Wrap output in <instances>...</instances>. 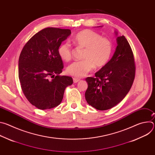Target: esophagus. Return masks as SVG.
<instances>
[{"instance_id":"obj_1","label":"esophagus","mask_w":155,"mask_h":155,"mask_svg":"<svg viewBox=\"0 0 155 155\" xmlns=\"http://www.w3.org/2000/svg\"><path fill=\"white\" fill-rule=\"evenodd\" d=\"M73 80H74V83H77V82H78L80 80V79H78V78H73Z\"/></svg>"}]
</instances>
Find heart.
Instances as JSON below:
<instances>
[{
  "label": "heart",
  "instance_id": "b5f03b06",
  "mask_svg": "<svg viewBox=\"0 0 155 155\" xmlns=\"http://www.w3.org/2000/svg\"><path fill=\"white\" fill-rule=\"evenodd\" d=\"M74 41L79 48H84L82 58L80 61L71 64L67 68L69 74L81 78L84 77L94 67L101 68L108 62L112 52V43L108 38L92 30L85 29L78 32ZM58 54L65 61L72 58V49L71 44L64 42L58 48Z\"/></svg>",
  "mask_w": 155,
  "mask_h": 155
}]
</instances>
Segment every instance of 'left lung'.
<instances>
[{"instance_id":"1","label":"left lung","mask_w":155,"mask_h":155,"mask_svg":"<svg viewBox=\"0 0 155 155\" xmlns=\"http://www.w3.org/2000/svg\"><path fill=\"white\" fill-rule=\"evenodd\" d=\"M115 34L118 33L115 31ZM118 45L114 56L95 77H87L85 92L87 104L99 110L111 108L120 102L129 91L135 78L133 52L124 35L117 38Z\"/></svg>"}]
</instances>
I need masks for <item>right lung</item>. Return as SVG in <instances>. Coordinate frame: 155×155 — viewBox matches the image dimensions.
I'll use <instances>...</instances> for the list:
<instances>
[{"label":"right lung","mask_w":155,"mask_h":155,"mask_svg":"<svg viewBox=\"0 0 155 155\" xmlns=\"http://www.w3.org/2000/svg\"><path fill=\"white\" fill-rule=\"evenodd\" d=\"M71 34L70 29L47 28L26 43L18 61L21 87L29 102L40 110L54 108L63 99L65 87L73 83L69 76H60L64 68L58 48Z\"/></svg>","instance_id":"1"}]
</instances>
